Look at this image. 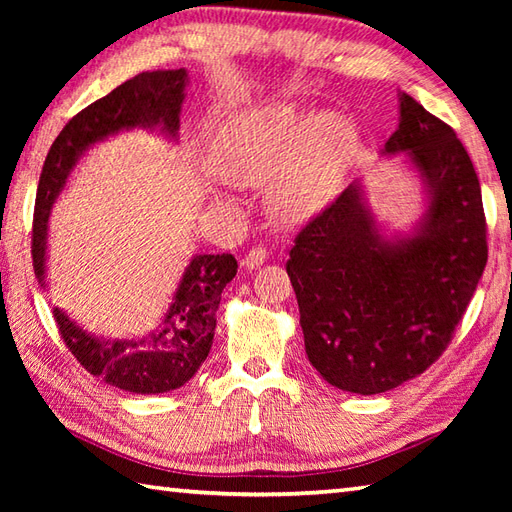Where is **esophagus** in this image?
Here are the masks:
<instances>
[{"instance_id":"1","label":"esophagus","mask_w":512,"mask_h":512,"mask_svg":"<svg viewBox=\"0 0 512 512\" xmlns=\"http://www.w3.org/2000/svg\"><path fill=\"white\" fill-rule=\"evenodd\" d=\"M268 259V250H266V246H262V244H257V246H253L248 250V253L242 257V266L244 268H257L259 264H264Z\"/></svg>"}]
</instances>
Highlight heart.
Returning <instances> with one entry per match:
<instances>
[{
  "mask_svg": "<svg viewBox=\"0 0 512 512\" xmlns=\"http://www.w3.org/2000/svg\"><path fill=\"white\" fill-rule=\"evenodd\" d=\"M356 134L334 114L310 123L290 107H264L237 116L215 145V165L222 178L239 187L270 191V211L292 224L328 204L350 165Z\"/></svg>",
  "mask_w": 512,
  "mask_h": 512,
  "instance_id": "obj_1",
  "label": "heart"
}]
</instances>
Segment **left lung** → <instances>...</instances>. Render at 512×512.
Listing matches in <instances>:
<instances>
[{
    "mask_svg": "<svg viewBox=\"0 0 512 512\" xmlns=\"http://www.w3.org/2000/svg\"><path fill=\"white\" fill-rule=\"evenodd\" d=\"M389 154L407 151L429 187L420 233L378 235L356 184L301 226L286 264L312 367L352 394H383L447 350L488 259L482 189L453 127L400 94Z\"/></svg>",
    "mask_w": 512,
    "mask_h": 512,
    "instance_id": "left-lung-1",
    "label": "left lung"
}]
</instances>
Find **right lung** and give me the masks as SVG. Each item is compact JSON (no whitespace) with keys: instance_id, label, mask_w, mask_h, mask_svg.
I'll return each instance as SVG.
<instances>
[{"instance_id":"obj_1","label":"right lung","mask_w":512,"mask_h":512,"mask_svg":"<svg viewBox=\"0 0 512 512\" xmlns=\"http://www.w3.org/2000/svg\"><path fill=\"white\" fill-rule=\"evenodd\" d=\"M184 79L187 72L182 68L140 72L65 123L43 162L32 217V266L41 286L50 206L76 158L96 140L136 125H162L165 132L176 136L187 83ZM235 273L237 262L231 253L195 257L180 281L162 330L147 339L103 341L85 334L59 308L52 314L65 347L92 376H101L105 383L134 394H165L187 383L209 356L215 312L222 290Z\"/></svg>"}]
</instances>
